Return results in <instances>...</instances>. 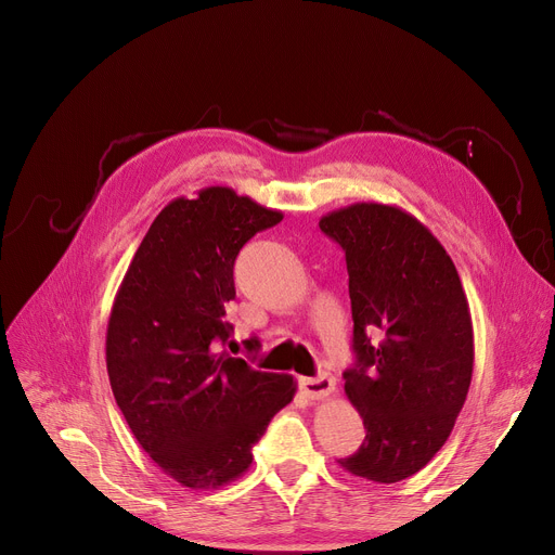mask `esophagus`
Here are the masks:
<instances>
[{
  "instance_id": "esophagus-1",
  "label": "esophagus",
  "mask_w": 555,
  "mask_h": 555,
  "mask_svg": "<svg viewBox=\"0 0 555 555\" xmlns=\"http://www.w3.org/2000/svg\"><path fill=\"white\" fill-rule=\"evenodd\" d=\"M299 387L308 398L322 400V398H328L335 391V377L328 375V373H322L317 377H301Z\"/></svg>"
}]
</instances>
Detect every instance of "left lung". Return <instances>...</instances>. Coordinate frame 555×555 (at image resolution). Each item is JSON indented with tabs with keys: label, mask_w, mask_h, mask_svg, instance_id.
I'll return each instance as SVG.
<instances>
[{
	"label": "left lung",
	"mask_w": 555,
	"mask_h": 555,
	"mask_svg": "<svg viewBox=\"0 0 555 555\" xmlns=\"http://www.w3.org/2000/svg\"><path fill=\"white\" fill-rule=\"evenodd\" d=\"M319 229L346 256L356 364L344 371V391L366 429L360 450L339 465L396 483L443 448L468 396V299L443 245L398 207L358 202L324 216Z\"/></svg>",
	"instance_id": "8db88e82"
}]
</instances>
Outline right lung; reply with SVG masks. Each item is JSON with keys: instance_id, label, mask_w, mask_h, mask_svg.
<instances>
[{"instance_id": "right-lung-1", "label": "right lung", "mask_w": 555, "mask_h": 555, "mask_svg": "<svg viewBox=\"0 0 555 555\" xmlns=\"http://www.w3.org/2000/svg\"><path fill=\"white\" fill-rule=\"evenodd\" d=\"M281 220L227 186L172 199L116 293L105 337L114 400L139 446L184 488H218L247 473L251 448L295 398L293 375L218 353L233 333V262Z\"/></svg>"}]
</instances>
